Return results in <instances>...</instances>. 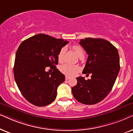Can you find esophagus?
<instances>
[{"label":"esophagus","instance_id":"1","mask_svg":"<svg viewBox=\"0 0 133 133\" xmlns=\"http://www.w3.org/2000/svg\"><path fill=\"white\" fill-rule=\"evenodd\" d=\"M70 78V77H69V76H65V79H66V80H68V79H69Z\"/></svg>","mask_w":133,"mask_h":133}]
</instances>
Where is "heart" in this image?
Wrapping results in <instances>:
<instances>
[{"mask_svg":"<svg viewBox=\"0 0 133 133\" xmlns=\"http://www.w3.org/2000/svg\"><path fill=\"white\" fill-rule=\"evenodd\" d=\"M72 49H74V50L75 51L76 54L78 56H81V55H84V52H83V49L81 48L78 45H75L72 47ZM65 51V47H63L61 49V50H59V52H58V60L59 63H63L64 60V55ZM59 70L62 73L65 74L67 75H74L77 73V72L79 70V66H78L77 65L71 64L69 63H65L64 64L61 65L59 68Z\"/></svg>","mask_w":133,"mask_h":133,"instance_id":"obj_1","label":"heart"}]
</instances>
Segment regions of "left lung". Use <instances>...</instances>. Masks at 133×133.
I'll return each instance as SVG.
<instances>
[{"mask_svg": "<svg viewBox=\"0 0 133 133\" xmlns=\"http://www.w3.org/2000/svg\"><path fill=\"white\" fill-rule=\"evenodd\" d=\"M79 43L88 55L83 73L92 76L88 80L77 77L72 94L78 102L94 105L103 100L114 86L120 70L119 55L116 47L103 39L88 38Z\"/></svg>", "mask_w": 133, "mask_h": 133, "instance_id": "left-lung-1", "label": "left lung"}]
</instances>
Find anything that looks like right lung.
Segmentation results:
<instances>
[{
  "label": "right lung",
  "instance_id": "right-lung-1",
  "mask_svg": "<svg viewBox=\"0 0 133 133\" xmlns=\"http://www.w3.org/2000/svg\"><path fill=\"white\" fill-rule=\"evenodd\" d=\"M69 41L49 35L38 34L26 39L17 49L14 65V76L24 98L37 107L52 103L57 88L65 76L56 69L58 54ZM47 66L54 70L46 72Z\"/></svg>",
  "mask_w": 133,
  "mask_h": 133
}]
</instances>
